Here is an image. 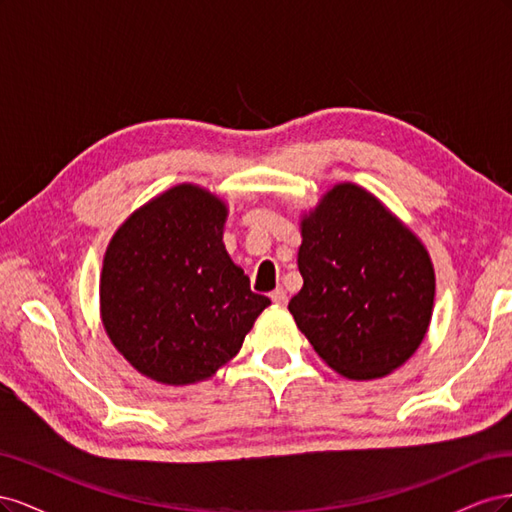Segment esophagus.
<instances>
[{
    "mask_svg": "<svg viewBox=\"0 0 512 512\" xmlns=\"http://www.w3.org/2000/svg\"><path fill=\"white\" fill-rule=\"evenodd\" d=\"M271 301H273L275 305H286L288 297H286V292H284V288H275V290L271 292Z\"/></svg>",
    "mask_w": 512,
    "mask_h": 512,
    "instance_id": "34e87169",
    "label": "esophagus"
}]
</instances>
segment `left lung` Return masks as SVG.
Masks as SVG:
<instances>
[{
	"label": "left lung",
	"instance_id": "1",
	"mask_svg": "<svg viewBox=\"0 0 512 512\" xmlns=\"http://www.w3.org/2000/svg\"><path fill=\"white\" fill-rule=\"evenodd\" d=\"M303 288L294 322L337 374L371 380L404 365L431 322L436 273L425 245L380 200L337 183L301 220Z\"/></svg>",
	"mask_w": 512,
	"mask_h": 512
}]
</instances>
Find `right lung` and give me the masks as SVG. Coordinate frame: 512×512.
I'll list each match as a JSON object with an SVG mask.
<instances>
[{
  "mask_svg": "<svg viewBox=\"0 0 512 512\" xmlns=\"http://www.w3.org/2000/svg\"><path fill=\"white\" fill-rule=\"evenodd\" d=\"M226 215L224 200L181 183L134 211L106 247L102 324L123 359L151 380L211 378L271 305L230 260Z\"/></svg>",
  "mask_w": 512,
  "mask_h": 512,
  "instance_id": "right-lung-1",
  "label": "right lung"
}]
</instances>
